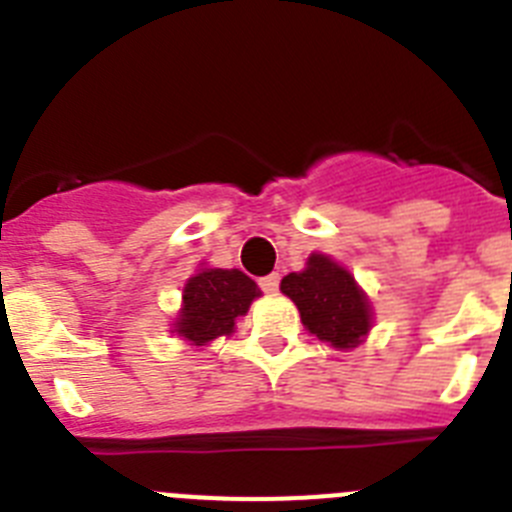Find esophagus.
Wrapping results in <instances>:
<instances>
[{
  "label": "esophagus",
  "instance_id": "34e87169",
  "mask_svg": "<svg viewBox=\"0 0 512 512\" xmlns=\"http://www.w3.org/2000/svg\"><path fill=\"white\" fill-rule=\"evenodd\" d=\"M259 287L264 289L266 295H274V292L279 289V274H269V277L259 279Z\"/></svg>",
  "mask_w": 512,
  "mask_h": 512
}]
</instances>
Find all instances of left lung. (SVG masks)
Segmentation results:
<instances>
[{
	"instance_id": "obj_1",
	"label": "left lung",
	"mask_w": 512,
	"mask_h": 512,
	"mask_svg": "<svg viewBox=\"0 0 512 512\" xmlns=\"http://www.w3.org/2000/svg\"><path fill=\"white\" fill-rule=\"evenodd\" d=\"M282 292L300 310L302 325L333 348H354L372 330V305L341 264L312 253L302 271L282 279Z\"/></svg>"
}]
</instances>
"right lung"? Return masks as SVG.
<instances>
[{"instance_id":"add662e5","label":"right lung","mask_w":512,"mask_h":512,"mask_svg":"<svg viewBox=\"0 0 512 512\" xmlns=\"http://www.w3.org/2000/svg\"><path fill=\"white\" fill-rule=\"evenodd\" d=\"M259 295L261 289L243 271L200 269L184 284L174 333L192 346H205L217 336H230L235 320L246 315Z\"/></svg>"}]
</instances>
